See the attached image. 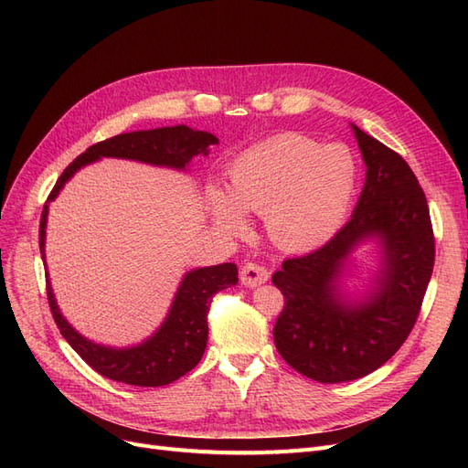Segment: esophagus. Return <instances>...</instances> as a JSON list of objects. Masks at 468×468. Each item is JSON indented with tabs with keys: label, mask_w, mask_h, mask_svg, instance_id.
<instances>
[{
	"label": "esophagus",
	"mask_w": 468,
	"mask_h": 468,
	"mask_svg": "<svg viewBox=\"0 0 468 468\" xmlns=\"http://www.w3.org/2000/svg\"><path fill=\"white\" fill-rule=\"evenodd\" d=\"M239 279H242V285L253 289V287L263 285V282L269 279V271L260 263H246L242 267V271H239Z\"/></svg>",
	"instance_id": "obj_1"
}]
</instances>
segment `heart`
I'll use <instances>...</instances> for the list:
<instances>
[{
  "label": "heart",
  "instance_id": "heart-1",
  "mask_svg": "<svg viewBox=\"0 0 468 468\" xmlns=\"http://www.w3.org/2000/svg\"><path fill=\"white\" fill-rule=\"evenodd\" d=\"M230 193L208 191L218 229L244 236L246 212L265 217L273 242L291 251L314 250L339 230L357 187V162L342 144L324 146L301 134H281L239 154Z\"/></svg>",
  "mask_w": 468,
  "mask_h": 468
}]
</instances>
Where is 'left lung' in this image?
<instances>
[{"mask_svg":"<svg viewBox=\"0 0 468 468\" xmlns=\"http://www.w3.org/2000/svg\"><path fill=\"white\" fill-rule=\"evenodd\" d=\"M367 167L349 222L328 244L282 261L273 285L285 296L273 339L294 371L318 382L373 373L412 332L433 271L426 195L402 155L351 124ZM379 246V269L361 295L343 285L359 245Z\"/></svg>","mask_w":468,"mask_h":468,"instance_id":"1","label":"left lung"}]
</instances>
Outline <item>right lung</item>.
Wrapping results in <instances>:
<instances>
[{
  "instance_id": "obj_1",
  "label": "right lung",
  "mask_w": 468,
  "mask_h": 468,
  "mask_svg": "<svg viewBox=\"0 0 468 468\" xmlns=\"http://www.w3.org/2000/svg\"><path fill=\"white\" fill-rule=\"evenodd\" d=\"M212 144H218V138L215 134L189 129L186 124H177L164 126V129L124 133L90 146L64 169L52 193L48 195L45 208H42L38 232L42 261L47 263L45 242L48 203L58 197L62 187L74 177L78 169L101 158H122L186 172L195 155H207L208 146ZM236 282L238 267L234 263L191 269V271L183 275L172 306H169V313L158 330L146 337L143 344L131 347H111L95 344L86 335H81L62 316L47 269L48 304L54 322L60 328L66 342L99 375L134 387L169 385V382L189 373L201 361L208 337L207 313L212 296L222 289L234 287Z\"/></svg>"
}]
</instances>
